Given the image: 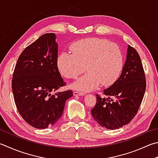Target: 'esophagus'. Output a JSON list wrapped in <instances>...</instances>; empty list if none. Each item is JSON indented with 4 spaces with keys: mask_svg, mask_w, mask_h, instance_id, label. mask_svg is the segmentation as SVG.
Instances as JSON below:
<instances>
[{
    "mask_svg": "<svg viewBox=\"0 0 158 158\" xmlns=\"http://www.w3.org/2000/svg\"><path fill=\"white\" fill-rule=\"evenodd\" d=\"M85 94L84 92L80 91H73V95L74 96H84Z\"/></svg>",
    "mask_w": 158,
    "mask_h": 158,
    "instance_id": "esophagus-1",
    "label": "esophagus"
}]
</instances>
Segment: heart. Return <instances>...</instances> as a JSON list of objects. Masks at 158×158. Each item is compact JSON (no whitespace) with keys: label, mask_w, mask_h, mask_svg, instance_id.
Here are the masks:
<instances>
[{"label":"heart","mask_w":158,"mask_h":158,"mask_svg":"<svg viewBox=\"0 0 158 158\" xmlns=\"http://www.w3.org/2000/svg\"><path fill=\"white\" fill-rule=\"evenodd\" d=\"M71 52H62L58 57V69L62 76L76 79L73 87L91 91L100 85L109 86L117 80L123 67V56L115 44L96 38L76 41L70 47Z\"/></svg>","instance_id":"1"}]
</instances>
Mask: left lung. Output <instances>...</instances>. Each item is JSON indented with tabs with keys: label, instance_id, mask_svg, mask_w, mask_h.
I'll use <instances>...</instances> for the list:
<instances>
[{
	"label": "left lung",
	"instance_id": "8db88e82",
	"mask_svg": "<svg viewBox=\"0 0 158 158\" xmlns=\"http://www.w3.org/2000/svg\"><path fill=\"white\" fill-rule=\"evenodd\" d=\"M147 83L140 57L128 45L127 60L120 76L104 90L105 97L96 94V104L91 109L94 120L107 129H117L129 124L140 106Z\"/></svg>",
	"mask_w": 158,
	"mask_h": 158
}]
</instances>
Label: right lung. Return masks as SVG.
Segmentation results:
<instances>
[{"instance_id": "right-lung-1", "label": "right lung", "mask_w": 158, "mask_h": 158, "mask_svg": "<svg viewBox=\"0 0 158 158\" xmlns=\"http://www.w3.org/2000/svg\"><path fill=\"white\" fill-rule=\"evenodd\" d=\"M58 44L53 33L43 34L20 53L11 81L18 111L27 123L45 129L61 118L64 105L73 91L54 95L66 85L58 68Z\"/></svg>"}]
</instances>
